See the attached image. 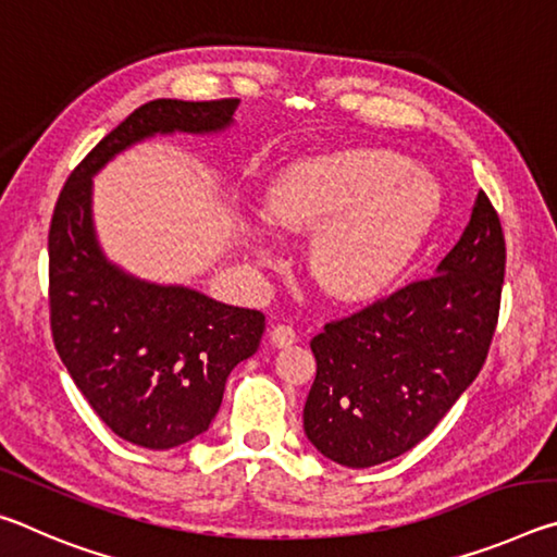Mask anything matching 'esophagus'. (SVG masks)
<instances>
[{
	"mask_svg": "<svg viewBox=\"0 0 557 557\" xmlns=\"http://www.w3.org/2000/svg\"><path fill=\"white\" fill-rule=\"evenodd\" d=\"M270 342L275 344L277 348L289 346V344L297 342V332L289 324H275V326H272V332H270Z\"/></svg>",
	"mask_w": 557,
	"mask_h": 557,
	"instance_id": "1",
	"label": "esophagus"
}]
</instances>
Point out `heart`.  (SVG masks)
I'll list each match as a JSON object with an SVG mask.
<instances>
[{"label":"heart","mask_w":557,"mask_h":557,"mask_svg":"<svg viewBox=\"0 0 557 557\" xmlns=\"http://www.w3.org/2000/svg\"><path fill=\"white\" fill-rule=\"evenodd\" d=\"M435 178L388 149L301 159L268 186L262 219L275 233L312 231L307 262L336 299L383 289L437 221Z\"/></svg>","instance_id":"obj_1"}]
</instances>
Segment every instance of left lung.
<instances>
[{"mask_svg": "<svg viewBox=\"0 0 557 557\" xmlns=\"http://www.w3.org/2000/svg\"><path fill=\"white\" fill-rule=\"evenodd\" d=\"M506 270L484 191L437 272L329 322L312 338L317 379L305 435L342 467L383 465L425 440L486 361Z\"/></svg>", "mask_w": 557, "mask_h": 557, "instance_id": "1", "label": "left lung"}]
</instances>
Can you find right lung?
Here are the masks:
<instances>
[{
    "mask_svg": "<svg viewBox=\"0 0 557 557\" xmlns=\"http://www.w3.org/2000/svg\"><path fill=\"white\" fill-rule=\"evenodd\" d=\"M240 100H152L102 137L73 169L49 231V307L55 351L117 437L172 449L209 430L225 381L258 351L265 314L184 285L129 275L102 252L92 225V176L154 135H215Z\"/></svg>",
    "mask_w": 557,
    "mask_h": 557,
    "instance_id": "add662e5",
    "label": "right lung"
}]
</instances>
